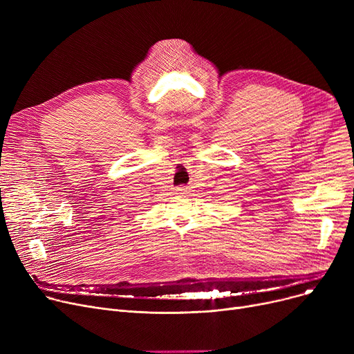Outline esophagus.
Wrapping results in <instances>:
<instances>
[{
	"label": "esophagus",
	"instance_id": "obj_1",
	"mask_svg": "<svg viewBox=\"0 0 354 354\" xmlns=\"http://www.w3.org/2000/svg\"><path fill=\"white\" fill-rule=\"evenodd\" d=\"M187 192H188V188H185V187H179L176 189V195H185Z\"/></svg>",
	"mask_w": 354,
	"mask_h": 354
}]
</instances>
